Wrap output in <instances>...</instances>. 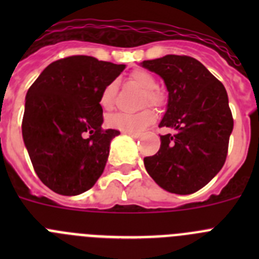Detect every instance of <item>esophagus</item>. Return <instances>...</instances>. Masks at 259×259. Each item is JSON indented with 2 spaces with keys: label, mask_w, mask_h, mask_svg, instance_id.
Segmentation results:
<instances>
[{
  "label": "esophagus",
  "mask_w": 259,
  "mask_h": 259,
  "mask_svg": "<svg viewBox=\"0 0 259 259\" xmlns=\"http://www.w3.org/2000/svg\"><path fill=\"white\" fill-rule=\"evenodd\" d=\"M125 135H130V136H132V137H135V139H139V137L141 136L140 134H135V132H124Z\"/></svg>",
  "instance_id": "obj_1"
}]
</instances>
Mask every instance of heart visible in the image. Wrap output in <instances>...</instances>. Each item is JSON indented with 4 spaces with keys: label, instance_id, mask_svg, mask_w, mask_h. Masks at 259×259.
<instances>
[{
    "label": "heart",
    "instance_id": "heart-1",
    "mask_svg": "<svg viewBox=\"0 0 259 259\" xmlns=\"http://www.w3.org/2000/svg\"><path fill=\"white\" fill-rule=\"evenodd\" d=\"M130 80L135 85H137L144 91L143 96V106L150 105L153 107H162L166 104V96L161 89L157 88V79L146 70H135L130 75ZM116 83L110 81L105 85L100 95V106L104 110H111L115 101ZM155 113L152 109H144L139 113L127 114V113H116L113 115L107 116L106 124L110 128L119 130L122 132H141L148 125L155 122Z\"/></svg>",
    "mask_w": 259,
    "mask_h": 259
}]
</instances>
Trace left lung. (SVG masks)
<instances>
[{"mask_svg": "<svg viewBox=\"0 0 259 259\" xmlns=\"http://www.w3.org/2000/svg\"><path fill=\"white\" fill-rule=\"evenodd\" d=\"M143 66L164 80L168 104L159 127L161 148L144 158L159 187L176 194H191L207 184L223 167L233 118L223 84L197 59L168 54L144 61Z\"/></svg>", "mask_w": 259, "mask_h": 259, "instance_id": "left-lung-1", "label": "left lung"}]
</instances>
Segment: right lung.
Returning <instances> with one entry per match:
<instances>
[{"instance_id":"right-lung-1","label":"right lung","mask_w":259,"mask_h":259,"mask_svg":"<svg viewBox=\"0 0 259 259\" xmlns=\"http://www.w3.org/2000/svg\"><path fill=\"white\" fill-rule=\"evenodd\" d=\"M124 65L71 56L53 62L29 87L23 140L38 179L58 194L76 196L104 172L110 141L118 130H104L100 95Z\"/></svg>"}]
</instances>
